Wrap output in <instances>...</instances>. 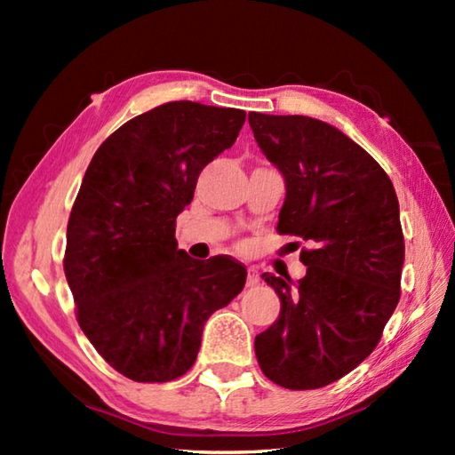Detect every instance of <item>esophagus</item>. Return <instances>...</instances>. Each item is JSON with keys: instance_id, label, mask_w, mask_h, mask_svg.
<instances>
[{"instance_id": "1", "label": "esophagus", "mask_w": 455, "mask_h": 455, "mask_svg": "<svg viewBox=\"0 0 455 455\" xmlns=\"http://www.w3.org/2000/svg\"><path fill=\"white\" fill-rule=\"evenodd\" d=\"M257 283H259V273H257V268L249 267V271H246V284H249V287H255Z\"/></svg>"}]
</instances>
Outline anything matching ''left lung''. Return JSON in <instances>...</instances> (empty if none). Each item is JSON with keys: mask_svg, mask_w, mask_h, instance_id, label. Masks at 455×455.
Returning a JSON list of instances; mask_svg holds the SVG:
<instances>
[{"mask_svg": "<svg viewBox=\"0 0 455 455\" xmlns=\"http://www.w3.org/2000/svg\"><path fill=\"white\" fill-rule=\"evenodd\" d=\"M284 179L276 230L311 244L297 283L263 273L281 301L255 339L259 365L287 389H317L371 355L399 303L405 259L399 203L383 168L341 130L309 116L249 114Z\"/></svg>", "mask_w": 455, "mask_h": 455, "instance_id": "1", "label": "left lung"}]
</instances>
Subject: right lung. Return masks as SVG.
Returning <instances> with one entry per match:
<instances>
[{
    "instance_id": "1",
    "label": "right lung",
    "mask_w": 455,
    "mask_h": 455,
    "mask_svg": "<svg viewBox=\"0 0 455 455\" xmlns=\"http://www.w3.org/2000/svg\"><path fill=\"white\" fill-rule=\"evenodd\" d=\"M244 118L188 100L152 108L108 136L84 174L64 271L84 335L128 379L187 373L204 323L244 287L243 265L196 260L174 238L200 171L235 144Z\"/></svg>"
}]
</instances>
